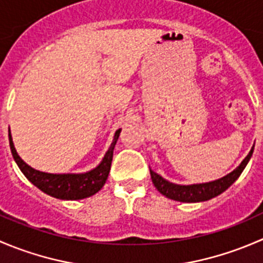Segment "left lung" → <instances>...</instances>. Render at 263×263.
<instances>
[{
  "label": "left lung",
  "instance_id": "left-lung-1",
  "mask_svg": "<svg viewBox=\"0 0 263 263\" xmlns=\"http://www.w3.org/2000/svg\"><path fill=\"white\" fill-rule=\"evenodd\" d=\"M253 148L254 145L252 146L248 155L243 159L242 163L234 171L230 172L229 174L224 176L222 178L216 179V181L196 183V184H176V183L166 181V179H164L163 177L159 176L158 173L150 169L151 181H153L155 188L161 195L171 198V200L179 201V202H202V201L211 200V198L216 197L220 193L227 191L233 183L239 178L242 172L245 171L246 165L248 164L252 154H253Z\"/></svg>",
  "mask_w": 263,
  "mask_h": 263
}]
</instances>
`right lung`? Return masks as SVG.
Here are the masks:
<instances>
[{
    "label": "right lung",
    "instance_id": "obj_1",
    "mask_svg": "<svg viewBox=\"0 0 263 263\" xmlns=\"http://www.w3.org/2000/svg\"><path fill=\"white\" fill-rule=\"evenodd\" d=\"M122 129H117L113 141L109 148L105 153L104 158L99 163V165L95 166L94 169L85 173H46V172L36 171L31 168L30 165L25 163L23 159L18 156L16 148L12 142L11 132L9 131V141L10 148H11L12 156L16 161L17 166L23 172L24 176L29 179L36 188L43 191L47 195L52 196L60 200H82V198L90 197L99 192L105 184L108 178V174L110 171V164L113 159V150L118 140L119 134Z\"/></svg>",
    "mask_w": 263,
    "mask_h": 263
}]
</instances>
